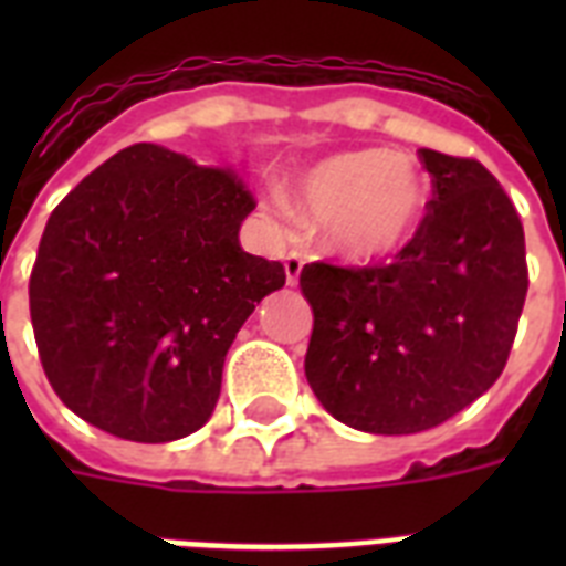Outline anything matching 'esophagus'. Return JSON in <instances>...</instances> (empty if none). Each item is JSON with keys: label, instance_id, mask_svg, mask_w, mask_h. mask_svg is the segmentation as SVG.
Returning <instances> with one entry per match:
<instances>
[{"label": "esophagus", "instance_id": "34e87169", "mask_svg": "<svg viewBox=\"0 0 566 566\" xmlns=\"http://www.w3.org/2000/svg\"><path fill=\"white\" fill-rule=\"evenodd\" d=\"M302 264H305V255H302V252H296V249H291V252L284 255V273H287V284L300 282Z\"/></svg>", "mask_w": 566, "mask_h": 566}]
</instances>
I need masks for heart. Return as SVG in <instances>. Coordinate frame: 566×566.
Returning <instances> with one entry per match:
<instances>
[{"label":"heart","instance_id":"obj_1","mask_svg":"<svg viewBox=\"0 0 566 566\" xmlns=\"http://www.w3.org/2000/svg\"><path fill=\"white\" fill-rule=\"evenodd\" d=\"M293 208L323 222L335 252L373 261L399 252L429 211V179L405 155L378 149L332 155L291 188Z\"/></svg>","mask_w":566,"mask_h":566}]
</instances>
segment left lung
<instances>
[{"mask_svg": "<svg viewBox=\"0 0 566 566\" xmlns=\"http://www.w3.org/2000/svg\"><path fill=\"white\" fill-rule=\"evenodd\" d=\"M431 202L390 264H305V376L335 420L434 429L502 376L528 291L523 222L475 158L420 149Z\"/></svg>", "mask_w": 566, "mask_h": 566, "instance_id": "1", "label": "left lung"}]
</instances>
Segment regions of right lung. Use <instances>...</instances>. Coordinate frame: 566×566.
I'll return each mask as SVG.
<instances>
[{
	"label": "right lung",
	"mask_w": 566,
	"mask_h": 566,
	"mask_svg": "<svg viewBox=\"0 0 566 566\" xmlns=\"http://www.w3.org/2000/svg\"><path fill=\"white\" fill-rule=\"evenodd\" d=\"M255 196L231 167L135 144L49 217L29 279L38 355L61 402L114 438L202 429L231 340L279 261L240 249Z\"/></svg>",
	"instance_id": "1"
}]
</instances>
